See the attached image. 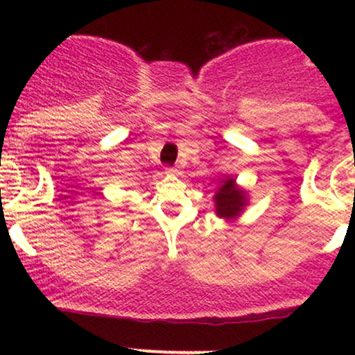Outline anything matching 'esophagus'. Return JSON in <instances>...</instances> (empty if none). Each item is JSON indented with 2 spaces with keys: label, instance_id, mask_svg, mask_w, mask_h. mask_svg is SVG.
I'll return each mask as SVG.
<instances>
[{
  "label": "esophagus",
  "instance_id": "34e87169",
  "mask_svg": "<svg viewBox=\"0 0 355 355\" xmlns=\"http://www.w3.org/2000/svg\"><path fill=\"white\" fill-rule=\"evenodd\" d=\"M165 172L166 173H168V175H178V173H180V168H178V166L177 165H172V166H166V168H165Z\"/></svg>",
  "mask_w": 355,
  "mask_h": 355
}]
</instances>
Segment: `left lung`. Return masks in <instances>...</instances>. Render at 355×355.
<instances>
[{
	"label": "left lung",
	"instance_id": "obj_1",
	"mask_svg": "<svg viewBox=\"0 0 355 355\" xmlns=\"http://www.w3.org/2000/svg\"><path fill=\"white\" fill-rule=\"evenodd\" d=\"M215 205H217V215L223 218L237 217L240 210L245 205V195L235 187L234 180L223 182L217 195H215Z\"/></svg>",
	"mask_w": 355,
	"mask_h": 355
}]
</instances>
